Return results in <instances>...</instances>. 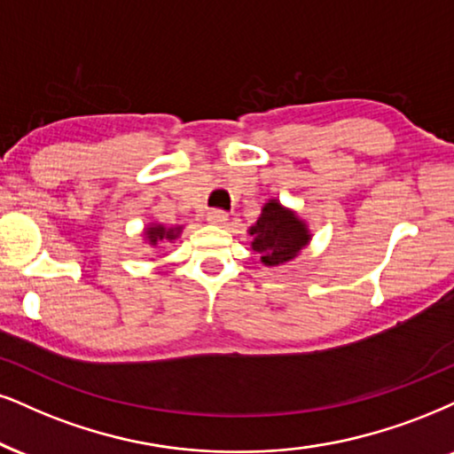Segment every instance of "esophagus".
<instances>
[{"mask_svg":"<svg viewBox=\"0 0 454 454\" xmlns=\"http://www.w3.org/2000/svg\"><path fill=\"white\" fill-rule=\"evenodd\" d=\"M208 223H210V225H216V227H227V223H229L227 212L210 210L208 212Z\"/></svg>","mask_w":454,"mask_h":454,"instance_id":"1","label":"esophagus"}]
</instances>
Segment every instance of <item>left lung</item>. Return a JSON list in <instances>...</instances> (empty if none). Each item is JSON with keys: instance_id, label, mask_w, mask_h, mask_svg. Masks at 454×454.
<instances>
[{"instance_id": "1", "label": "left lung", "mask_w": 454, "mask_h": 454, "mask_svg": "<svg viewBox=\"0 0 454 454\" xmlns=\"http://www.w3.org/2000/svg\"><path fill=\"white\" fill-rule=\"evenodd\" d=\"M253 236L250 248L261 256L265 267H279L294 261L311 244V229L296 210L271 198L262 204L254 225L248 227Z\"/></svg>"}]
</instances>
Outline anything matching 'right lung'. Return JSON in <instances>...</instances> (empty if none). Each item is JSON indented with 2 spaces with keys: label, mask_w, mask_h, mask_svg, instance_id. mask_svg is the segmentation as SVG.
I'll use <instances>...</instances> for the list:
<instances>
[{
  "label": "right lung",
  "mask_w": 454,
  "mask_h": 454,
  "mask_svg": "<svg viewBox=\"0 0 454 454\" xmlns=\"http://www.w3.org/2000/svg\"><path fill=\"white\" fill-rule=\"evenodd\" d=\"M183 225L166 227L164 223H147L143 227V244H149V248H160V244H175L183 233Z\"/></svg>",
  "instance_id": "add662e5"
}]
</instances>
